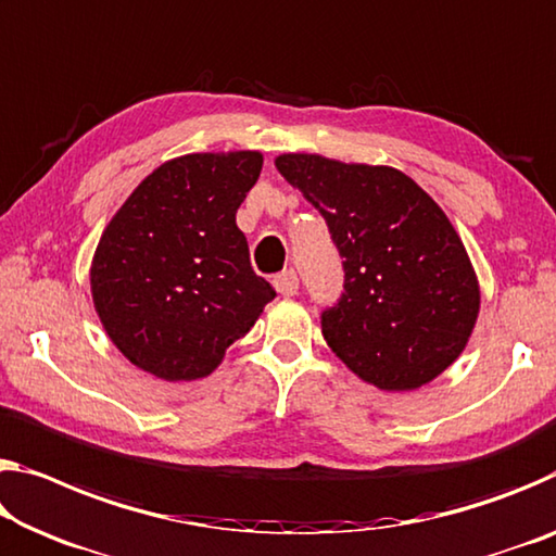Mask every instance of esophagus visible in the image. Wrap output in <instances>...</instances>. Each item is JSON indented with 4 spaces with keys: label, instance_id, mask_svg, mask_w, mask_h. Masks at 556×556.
I'll return each mask as SVG.
<instances>
[{
    "label": "esophagus",
    "instance_id": "1",
    "mask_svg": "<svg viewBox=\"0 0 556 556\" xmlns=\"http://www.w3.org/2000/svg\"><path fill=\"white\" fill-rule=\"evenodd\" d=\"M275 289L281 296H294L299 289V277L294 269H285L281 275L275 277Z\"/></svg>",
    "mask_w": 556,
    "mask_h": 556
}]
</instances>
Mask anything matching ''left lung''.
Masks as SVG:
<instances>
[{"label": "left lung", "instance_id": "8db88e82", "mask_svg": "<svg viewBox=\"0 0 556 556\" xmlns=\"http://www.w3.org/2000/svg\"><path fill=\"white\" fill-rule=\"evenodd\" d=\"M289 185L319 210L343 257V294L321 331L361 381L420 389L468 346L480 285L468 250L438 202L389 165L316 153L275 157Z\"/></svg>", "mask_w": 556, "mask_h": 556}]
</instances>
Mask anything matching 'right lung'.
<instances>
[{
  "label": "right lung",
  "mask_w": 556,
  "mask_h": 556,
  "mask_svg": "<svg viewBox=\"0 0 556 556\" xmlns=\"http://www.w3.org/2000/svg\"><path fill=\"white\" fill-rule=\"evenodd\" d=\"M262 163L260 151L173 157L105 225L91 262L93 306L140 371L210 376L275 299L235 223Z\"/></svg>",
  "instance_id": "add662e5"
}]
</instances>
